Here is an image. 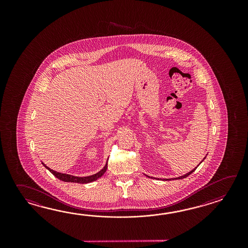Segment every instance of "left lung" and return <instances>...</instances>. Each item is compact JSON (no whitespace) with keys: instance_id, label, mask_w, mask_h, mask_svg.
<instances>
[{"instance_id":"8db88e82","label":"left lung","mask_w":248,"mask_h":248,"mask_svg":"<svg viewBox=\"0 0 248 248\" xmlns=\"http://www.w3.org/2000/svg\"><path fill=\"white\" fill-rule=\"evenodd\" d=\"M206 157H205V158H203V160H204V159H205V158H206ZM203 160H202V161H203ZM202 161H201V162H202ZM201 163H200V164H201ZM196 169H197V168H195V169H192V170H191V171H190V172H189V173H187V174H185V175H182V176H180V177H177V178H174V179H184V178H185V177H187V176H189V175H190V174H191V173H193V172H194V171H195Z\"/></svg>"}]
</instances>
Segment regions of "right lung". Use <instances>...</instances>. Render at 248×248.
Returning <instances> with one entry per match:
<instances>
[{
    "label": "right lung",
    "instance_id": "right-lung-1",
    "mask_svg": "<svg viewBox=\"0 0 248 248\" xmlns=\"http://www.w3.org/2000/svg\"><path fill=\"white\" fill-rule=\"evenodd\" d=\"M107 162H108V160H107ZM107 162H106V166L104 167V169L100 170L98 173L92 174V175H90V176H85V177H78V176H74V175H71V174L58 173L57 171H54L52 169H49L45 164L42 163V165H43L51 174H54L57 178L61 180V181L68 182V183L70 182V183H78V184H88V183H91V182H93V181L98 179L99 177H101L103 174L106 173V169H107Z\"/></svg>",
    "mask_w": 248,
    "mask_h": 248
}]
</instances>
